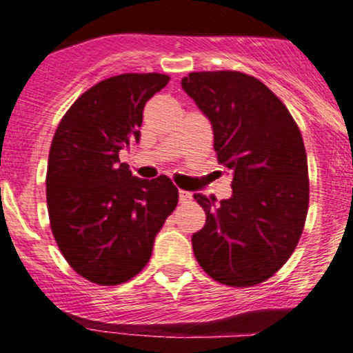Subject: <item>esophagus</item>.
Returning a JSON list of instances; mask_svg holds the SVG:
<instances>
[{
    "mask_svg": "<svg viewBox=\"0 0 353 353\" xmlns=\"http://www.w3.org/2000/svg\"><path fill=\"white\" fill-rule=\"evenodd\" d=\"M179 199L181 202H190L192 201V192H189V190H179Z\"/></svg>",
    "mask_w": 353,
    "mask_h": 353,
    "instance_id": "esophagus-1",
    "label": "esophagus"
}]
</instances>
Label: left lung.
I'll list each match as a JSON object with an SVG mask.
<instances>
[{
    "label": "left lung",
    "mask_w": 353,
    "mask_h": 353,
    "mask_svg": "<svg viewBox=\"0 0 353 353\" xmlns=\"http://www.w3.org/2000/svg\"><path fill=\"white\" fill-rule=\"evenodd\" d=\"M181 84L212 124L219 164L232 172L229 199L194 194L205 212L194 255L214 281L252 287L289 261L302 236L309 169L301 129L254 76L202 71Z\"/></svg>",
    "instance_id": "left-lung-1"
}]
</instances>
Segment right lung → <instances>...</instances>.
<instances>
[{
  "mask_svg": "<svg viewBox=\"0 0 353 353\" xmlns=\"http://www.w3.org/2000/svg\"><path fill=\"white\" fill-rule=\"evenodd\" d=\"M168 83L159 72L101 81L74 101L52 137L46 174L52 236L89 282L117 285L139 274L179 201L168 176L139 179L119 161L121 149L139 143L145 103Z\"/></svg>",
  "mask_w": 353,
  "mask_h": 353,
  "instance_id": "right-lung-1",
  "label": "right lung"
}]
</instances>
